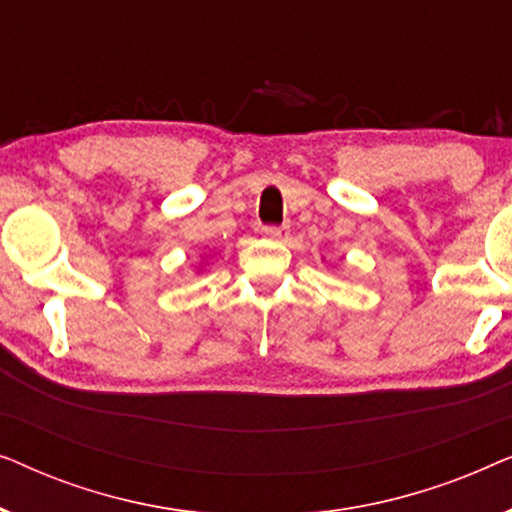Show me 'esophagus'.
I'll use <instances>...</instances> for the list:
<instances>
[{
	"label": "esophagus",
	"mask_w": 512,
	"mask_h": 512,
	"mask_svg": "<svg viewBox=\"0 0 512 512\" xmlns=\"http://www.w3.org/2000/svg\"><path fill=\"white\" fill-rule=\"evenodd\" d=\"M263 233L265 237H270V240H277V242L289 240V226H265Z\"/></svg>",
	"instance_id": "obj_1"
}]
</instances>
